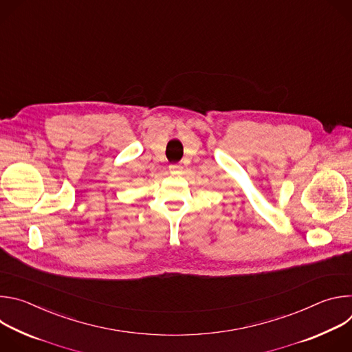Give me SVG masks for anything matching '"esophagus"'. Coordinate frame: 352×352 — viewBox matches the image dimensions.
Wrapping results in <instances>:
<instances>
[{
  "label": "esophagus",
  "instance_id": "obj_1",
  "mask_svg": "<svg viewBox=\"0 0 352 352\" xmlns=\"http://www.w3.org/2000/svg\"><path fill=\"white\" fill-rule=\"evenodd\" d=\"M181 171H182V167L179 164H171L170 166V173L171 174H181Z\"/></svg>",
  "mask_w": 352,
  "mask_h": 352
}]
</instances>
